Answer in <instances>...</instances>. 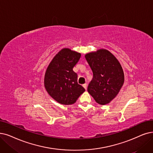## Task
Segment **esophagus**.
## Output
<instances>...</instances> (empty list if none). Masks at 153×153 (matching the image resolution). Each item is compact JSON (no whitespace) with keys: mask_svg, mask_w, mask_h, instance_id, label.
I'll return each instance as SVG.
<instances>
[{"mask_svg":"<svg viewBox=\"0 0 153 153\" xmlns=\"http://www.w3.org/2000/svg\"><path fill=\"white\" fill-rule=\"evenodd\" d=\"M87 83H85V84H83V87H84V88H85V90H86V89H87Z\"/></svg>","mask_w":153,"mask_h":153,"instance_id":"obj_1","label":"esophagus"}]
</instances>
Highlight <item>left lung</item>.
Segmentation results:
<instances>
[{
  "label": "left lung",
  "mask_w": 153,
  "mask_h": 153,
  "mask_svg": "<svg viewBox=\"0 0 153 153\" xmlns=\"http://www.w3.org/2000/svg\"><path fill=\"white\" fill-rule=\"evenodd\" d=\"M93 72L88 92L99 104L105 105L117 96L124 82L123 68L113 54L101 49L85 55Z\"/></svg>",
  "instance_id": "8db88e82"
}]
</instances>
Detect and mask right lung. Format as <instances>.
Instances as JSON below:
<instances>
[{"instance_id":"add662e5","label":"right lung","mask_w":153,"mask_h":153,"mask_svg":"<svg viewBox=\"0 0 153 153\" xmlns=\"http://www.w3.org/2000/svg\"><path fill=\"white\" fill-rule=\"evenodd\" d=\"M80 57V53L64 48L56 54L47 68L45 88L49 95L61 104H73L85 91L78 83V75L73 70Z\"/></svg>"}]
</instances>
